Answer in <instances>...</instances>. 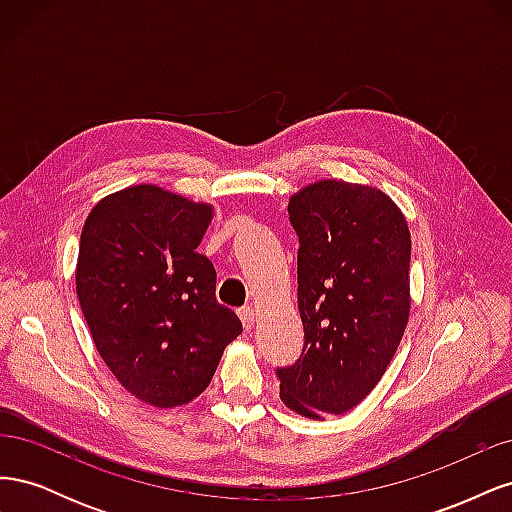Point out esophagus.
Wrapping results in <instances>:
<instances>
[{
    "label": "esophagus",
    "instance_id": "obj_1",
    "mask_svg": "<svg viewBox=\"0 0 512 512\" xmlns=\"http://www.w3.org/2000/svg\"><path fill=\"white\" fill-rule=\"evenodd\" d=\"M239 318L243 322V329L245 331H252V327H254V312H252V309L250 307L239 309Z\"/></svg>",
    "mask_w": 512,
    "mask_h": 512
}]
</instances>
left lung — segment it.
Returning a JSON list of instances; mask_svg holds the SVG:
<instances>
[{
    "mask_svg": "<svg viewBox=\"0 0 512 512\" xmlns=\"http://www.w3.org/2000/svg\"><path fill=\"white\" fill-rule=\"evenodd\" d=\"M299 237L305 344L277 367L284 404L307 418L344 414L369 395L410 316V232L376 188L324 179L288 203Z\"/></svg>",
    "mask_w": 512,
    "mask_h": 512,
    "instance_id": "left-lung-1",
    "label": "left lung"
}]
</instances>
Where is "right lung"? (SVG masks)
<instances>
[{
  "label": "right lung",
  "instance_id": "add662e5",
  "mask_svg": "<svg viewBox=\"0 0 512 512\" xmlns=\"http://www.w3.org/2000/svg\"><path fill=\"white\" fill-rule=\"evenodd\" d=\"M211 207L134 185L89 213L76 294L102 361L145 404L203 393L243 324L215 299V269L196 252Z\"/></svg>",
  "mask_w": 512,
  "mask_h": 512
}]
</instances>
